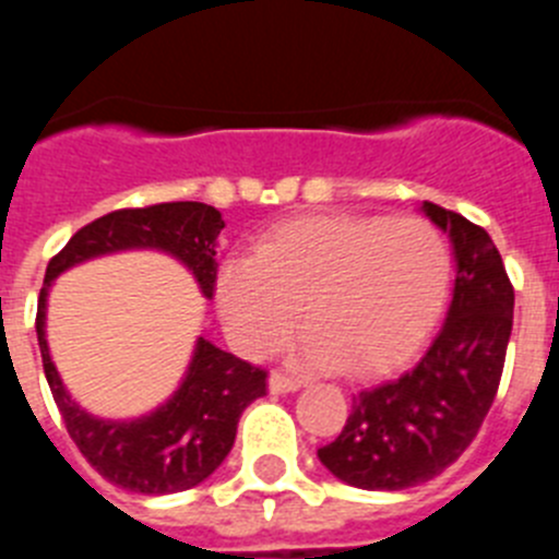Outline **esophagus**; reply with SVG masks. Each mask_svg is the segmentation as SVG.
I'll return each mask as SVG.
<instances>
[{"mask_svg": "<svg viewBox=\"0 0 559 559\" xmlns=\"http://www.w3.org/2000/svg\"><path fill=\"white\" fill-rule=\"evenodd\" d=\"M297 389H300V380L286 378V374L281 372L270 374V391H273V394H286V391H297Z\"/></svg>", "mask_w": 559, "mask_h": 559, "instance_id": "obj_1", "label": "esophagus"}]
</instances>
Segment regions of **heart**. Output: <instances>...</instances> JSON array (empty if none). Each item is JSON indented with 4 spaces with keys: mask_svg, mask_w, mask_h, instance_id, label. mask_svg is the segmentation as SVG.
<instances>
[{
    "mask_svg": "<svg viewBox=\"0 0 559 559\" xmlns=\"http://www.w3.org/2000/svg\"><path fill=\"white\" fill-rule=\"evenodd\" d=\"M450 273L444 234L421 217L311 215L264 234L253 259L223 262L215 304L245 356L278 350L300 306L306 367L378 372L430 331Z\"/></svg>",
    "mask_w": 559,
    "mask_h": 559,
    "instance_id": "1",
    "label": "heart"
}]
</instances>
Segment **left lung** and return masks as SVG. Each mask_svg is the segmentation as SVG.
I'll list each match as a JSON object with an SVG mask.
<instances>
[{"label": "left lung", "instance_id": "obj_1", "mask_svg": "<svg viewBox=\"0 0 559 559\" xmlns=\"http://www.w3.org/2000/svg\"><path fill=\"white\" fill-rule=\"evenodd\" d=\"M421 212L455 255L444 322L411 367L358 391L336 441L317 450L333 477L364 491H405L463 455L497 397L513 331V286L488 231L438 203Z\"/></svg>", "mask_w": 559, "mask_h": 559}]
</instances>
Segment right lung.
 Masks as SVG:
<instances>
[{
  "label": "right lung",
  "instance_id": "add662e5",
  "mask_svg": "<svg viewBox=\"0 0 559 559\" xmlns=\"http://www.w3.org/2000/svg\"><path fill=\"white\" fill-rule=\"evenodd\" d=\"M226 228L209 203L176 201L145 209H118L68 239L46 267L38 297L40 358L51 397L68 436L93 468L123 491L162 497L195 488L231 452L242 411L264 397L267 372L198 336L179 389L159 408L138 419H102L68 394L46 342V306L57 275L98 255L123 250H159L185 264L201 295L212 297L217 278V237Z\"/></svg>",
  "mask_w": 559,
  "mask_h": 559
}]
</instances>
